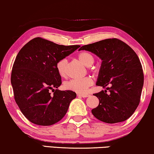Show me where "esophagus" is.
I'll return each instance as SVG.
<instances>
[{
	"label": "esophagus",
	"mask_w": 154,
	"mask_h": 154,
	"mask_svg": "<svg viewBox=\"0 0 154 154\" xmlns=\"http://www.w3.org/2000/svg\"><path fill=\"white\" fill-rule=\"evenodd\" d=\"M78 96H81V97H83V98H86V97L89 96V95L85 94H78Z\"/></svg>",
	"instance_id": "esophagus-1"
}]
</instances>
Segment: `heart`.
Instances as JSON below:
<instances>
[{"label": "heart", "mask_w": 154, "mask_h": 154, "mask_svg": "<svg viewBox=\"0 0 154 154\" xmlns=\"http://www.w3.org/2000/svg\"><path fill=\"white\" fill-rule=\"evenodd\" d=\"M78 58L82 63L86 66H91L94 63V58L90 53L81 52L78 55ZM67 65L68 60L63 58L60 59L56 63V70L58 74L62 77H65L67 74ZM94 84V80L91 77H86L82 79H73L66 82L64 84V87L66 89L75 91L78 94H84L87 91L88 88Z\"/></svg>", "instance_id": "obj_1"}]
</instances>
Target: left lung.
I'll return each mask as SVG.
<instances>
[{
    "mask_svg": "<svg viewBox=\"0 0 154 154\" xmlns=\"http://www.w3.org/2000/svg\"><path fill=\"white\" fill-rule=\"evenodd\" d=\"M79 50L91 51L103 60L96 85L110 92L107 94L105 90L94 94L99 99V105L91 110L93 115L107 123L127 120L139 105L144 84L137 55L131 47L116 38L84 45Z\"/></svg>",
    "mask_w": 154,
    "mask_h": 154,
    "instance_id": "obj_1",
    "label": "left lung"
}]
</instances>
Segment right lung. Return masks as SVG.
Returning <instances> with one entry per match:
<instances>
[{"mask_svg":"<svg viewBox=\"0 0 154 154\" xmlns=\"http://www.w3.org/2000/svg\"><path fill=\"white\" fill-rule=\"evenodd\" d=\"M79 47L60 45L38 37L19 51L11 74L14 97L22 114L34 124L51 125L58 122L76 98L74 91L57 89L62 82L56 63Z\"/></svg>","mask_w":154,"mask_h":154,"instance_id":"obj_1","label":"right lung"}]
</instances>
